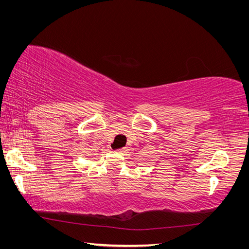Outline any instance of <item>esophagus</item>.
Here are the masks:
<instances>
[{
  "label": "esophagus",
  "mask_w": 249,
  "mask_h": 249,
  "mask_svg": "<svg viewBox=\"0 0 249 249\" xmlns=\"http://www.w3.org/2000/svg\"><path fill=\"white\" fill-rule=\"evenodd\" d=\"M124 148H122V149H118V152H122V150H124Z\"/></svg>",
  "instance_id": "esophagus-1"
}]
</instances>
